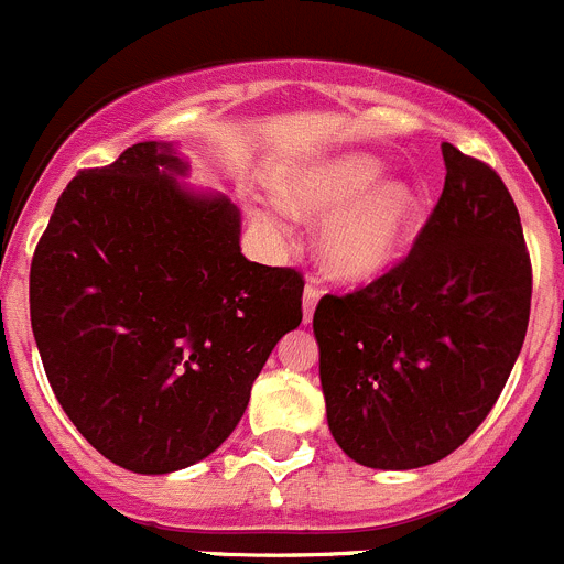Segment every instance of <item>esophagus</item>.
Instances as JSON below:
<instances>
[{"label":"esophagus","instance_id":"obj_1","mask_svg":"<svg viewBox=\"0 0 564 564\" xmlns=\"http://www.w3.org/2000/svg\"><path fill=\"white\" fill-rule=\"evenodd\" d=\"M318 296H322V291H318L316 282H307L305 285V296H302V316H305V325L313 318V311H316L318 305Z\"/></svg>","mask_w":564,"mask_h":564}]
</instances>
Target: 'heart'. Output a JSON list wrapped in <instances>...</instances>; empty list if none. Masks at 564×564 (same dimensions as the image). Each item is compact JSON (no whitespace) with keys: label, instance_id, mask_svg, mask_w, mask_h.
Instances as JSON below:
<instances>
[{"label":"heart","instance_id":"obj_1","mask_svg":"<svg viewBox=\"0 0 564 564\" xmlns=\"http://www.w3.org/2000/svg\"><path fill=\"white\" fill-rule=\"evenodd\" d=\"M387 166L372 154H341L296 169L279 183V203L291 217L322 223L318 262L338 282H372L398 262L421 223L423 197L412 183L387 181ZM253 220L279 234L268 212Z\"/></svg>","mask_w":564,"mask_h":564}]
</instances>
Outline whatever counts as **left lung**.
<instances>
[{
  "mask_svg": "<svg viewBox=\"0 0 564 564\" xmlns=\"http://www.w3.org/2000/svg\"><path fill=\"white\" fill-rule=\"evenodd\" d=\"M446 183L412 253L313 313L327 426L350 460L406 471L486 421L522 350L531 262L495 169L443 143Z\"/></svg>",
  "mask_w": 564,
  "mask_h": 564,
  "instance_id": "1",
  "label": "left lung"
}]
</instances>
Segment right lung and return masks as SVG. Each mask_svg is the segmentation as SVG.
Wrapping results in <instances>:
<instances>
[{
  "label": "right lung",
  "instance_id": "add662e5",
  "mask_svg": "<svg viewBox=\"0 0 564 564\" xmlns=\"http://www.w3.org/2000/svg\"><path fill=\"white\" fill-rule=\"evenodd\" d=\"M186 174V158L158 141L78 172L30 265L50 387L89 446L134 475L220 449L302 322V276L242 257L239 208Z\"/></svg>",
  "mask_w": 564,
  "mask_h": 564
}]
</instances>
